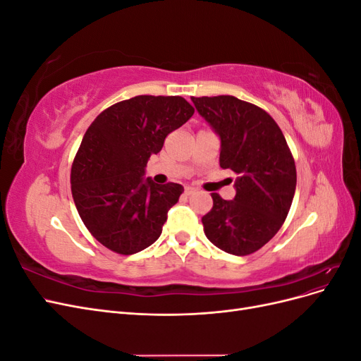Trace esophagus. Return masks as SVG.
I'll return each instance as SVG.
<instances>
[{"instance_id": "1", "label": "esophagus", "mask_w": 361, "mask_h": 361, "mask_svg": "<svg viewBox=\"0 0 361 361\" xmlns=\"http://www.w3.org/2000/svg\"><path fill=\"white\" fill-rule=\"evenodd\" d=\"M197 192V190H195L194 187H185V194L187 195H191V194H195Z\"/></svg>"}]
</instances>
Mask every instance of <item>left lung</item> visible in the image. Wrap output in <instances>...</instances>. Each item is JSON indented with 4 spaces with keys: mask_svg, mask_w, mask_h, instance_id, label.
I'll list each match as a JSON object with an SVG mask.
<instances>
[{
    "mask_svg": "<svg viewBox=\"0 0 361 361\" xmlns=\"http://www.w3.org/2000/svg\"><path fill=\"white\" fill-rule=\"evenodd\" d=\"M221 138L220 166L236 174L233 200L212 192L204 235L228 255L247 256L280 231L297 187V169L281 129L260 106L235 96L191 97Z\"/></svg>",
    "mask_w": 361,
    "mask_h": 361,
    "instance_id": "left-lung-1",
    "label": "left lung"
}]
</instances>
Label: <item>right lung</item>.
I'll use <instances>...</instances> for the list:
<instances>
[{"label": "right lung", "instance_id": "right-lung-1", "mask_svg": "<svg viewBox=\"0 0 361 361\" xmlns=\"http://www.w3.org/2000/svg\"><path fill=\"white\" fill-rule=\"evenodd\" d=\"M194 114L182 96L140 94L108 106L85 130L71 170L72 197L92 236L118 255L154 244L183 187L143 179L150 155Z\"/></svg>", "mask_w": 361, "mask_h": 361}]
</instances>
